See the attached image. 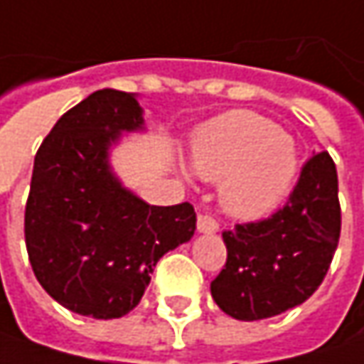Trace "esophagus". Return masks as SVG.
<instances>
[{
  "label": "esophagus",
  "instance_id": "esophagus-1",
  "mask_svg": "<svg viewBox=\"0 0 364 364\" xmlns=\"http://www.w3.org/2000/svg\"><path fill=\"white\" fill-rule=\"evenodd\" d=\"M198 230H200V232L212 235V232L218 230V223H216L212 216H208V214H200V216H198Z\"/></svg>",
  "mask_w": 364,
  "mask_h": 364
}]
</instances>
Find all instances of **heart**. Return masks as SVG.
Instances as JSON below:
<instances>
[{"mask_svg": "<svg viewBox=\"0 0 364 364\" xmlns=\"http://www.w3.org/2000/svg\"><path fill=\"white\" fill-rule=\"evenodd\" d=\"M198 177L218 183L226 214L243 220L269 216L289 200L299 168V146L287 132L253 111H228L191 139Z\"/></svg>", "mask_w": 364, "mask_h": 364, "instance_id": "heart-1", "label": "heart"}]
</instances>
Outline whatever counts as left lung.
<instances>
[{"label":"left lung","mask_w":364,"mask_h":364,"mask_svg":"<svg viewBox=\"0 0 364 364\" xmlns=\"http://www.w3.org/2000/svg\"><path fill=\"white\" fill-rule=\"evenodd\" d=\"M340 226L336 164L319 152L305 162L284 208L223 232L226 264L210 284L212 299L241 321L305 303L330 269Z\"/></svg>","instance_id":"left-lung-1"}]
</instances>
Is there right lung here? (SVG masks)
I'll return each mask as SVG.
<instances>
[{
	"label": "right lung",
	"mask_w": 364,
	"mask_h": 364,
	"mask_svg": "<svg viewBox=\"0 0 364 364\" xmlns=\"http://www.w3.org/2000/svg\"><path fill=\"white\" fill-rule=\"evenodd\" d=\"M136 95L97 90L55 123L34 156L24 212L28 259L65 309L115 319L139 303L156 262L196 230L189 202L150 205L109 164L123 132L144 129Z\"/></svg>",
	"instance_id": "1"
}]
</instances>
